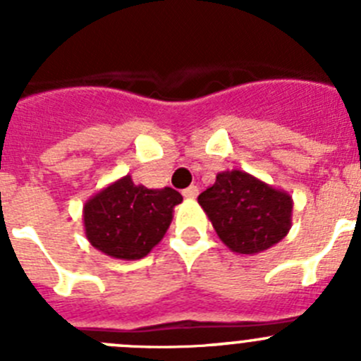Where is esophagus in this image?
<instances>
[{
    "instance_id": "34e87169",
    "label": "esophagus",
    "mask_w": 361,
    "mask_h": 361,
    "mask_svg": "<svg viewBox=\"0 0 361 361\" xmlns=\"http://www.w3.org/2000/svg\"><path fill=\"white\" fill-rule=\"evenodd\" d=\"M183 195L186 197V199H197V195H199V188L197 186L186 188V190L183 191Z\"/></svg>"
}]
</instances>
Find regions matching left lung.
Listing matches in <instances>:
<instances>
[{"label": "left lung", "mask_w": 361, "mask_h": 361, "mask_svg": "<svg viewBox=\"0 0 361 361\" xmlns=\"http://www.w3.org/2000/svg\"><path fill=\"white\" fill-rule=\"evenodd\" d=\"M199 204L233 253H262L291 229L293 197L247 171H220Z\"/></svg>", "instance_id": "1"}]
</instances>
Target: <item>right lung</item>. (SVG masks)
Here are the masks:
<instances>
[{"mask_svg":"<svg viewBox=\"0 0 361 361\" xmlns=\"http://www.w3.org/2000/svg\"><path fill=\"white\" fill-rule=\"evenodd\" d=\"M180 202L173 188L149 190L124 175L82 204L85 235L108 257L139 260L162 240Z\"/></svg>","mask_w":361,"mask_h":361,"instance_id":"1","label":"right lung"}]
</instances>
